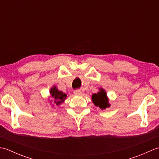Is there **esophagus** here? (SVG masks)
Segmentation results:
<instances>
[{
  "label": "esophagus",
  "mask_w": 159,
  "mask_h": 159,
  "mask_svg": "<svg viewBox=\"0 0 159 159\" xmlns=\"http://www.w3.org/2000/svg\"><path fill=\"white\" fill-rule=\"evenodd\" d=\"M74 95H75V96H82V93L80 92L79 90L74 91Z\"/></svg>",
  "instance_id": "34e87169"
}]
</instances>
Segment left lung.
Listing matches in <instances>:
<instances>
[{
  "label": "left lung",
  "instance_id": "left-lung-1",
  "mask_svg": "<svg viewBox=\"0 0 159 159\" xmlns=\"http://www.w3.org/2000/svg\"><path fill=\"white\" fill-rule=\"evenodd\" d=\"M92 102L94 105L104 110L108 107H110L111 104L109 103V98L107 97V92L102 88L99 89V92L93 93L92 96Z\"/></svg>",
  "mask_w": 159,
  "mask_h": 159
}]
</instances>
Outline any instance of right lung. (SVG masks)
I'll use <instances>...</instances> for the list:
<instances>
[{"instance_id": "add662e5", "label": "right lung", "mask_w": 159, "mask_h": 159, "mask_svg": "<svg viewBox=\"0 0 159 159\" xmlns=\"http://www.w3.org/2000/svg\"><path fill=\"white\" fill-rule=\"evenodd\" d=\"M67 99V94L59 91L57 87L54 85L50 90V96L48 97V100L51 104L52 108L56 106H59L61 104L64 102Z\"/></svg>"}]
</instances>
